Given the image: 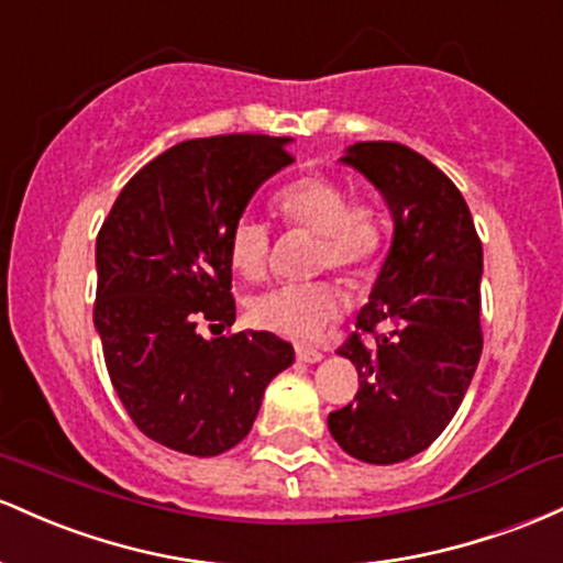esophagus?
I'll return each mask as SVG.
<instances>
[{"mask_svg": "<svg viewBox=\"0 0 563 563\" xmlns=\"http://www.w3.org/2000/svg\"><path fill=\"white\" fill-rule=\"evenodd\" d=\"M295 353H298V362H306V364H316L324 358V353L316 351V349H308V345H298V351Z\"/></svg>", "mask_w": 563, "mask_h": 563, "instance_id": "obj_1", "label": "esophagus"}]
</instances>
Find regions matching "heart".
I'll list each match as a JSON object with an SVG mask.
<instances>
[{
  "label": "heart",
  "instance_id": "1",
  "mask_svg": "<svg viewBox=\"0 0 563 563\" xmlns=\"http://www.w3.org/2000/svg\"><path fill=\"white\" fill-rule=\"evenodd\" d=\"M274 210L289 229L316 233V268L362 274L383 255L388 223L383 207L369 197L349 199V188L330 175H306L282 188ZM271 229L255 214H242L231 225L229 257L236 274L255 279L268 265ZM343 289L334 279L276 284L255 295L250 319L261 330L287 340H316L343 313Z\"/></svg>",
  "mask_w": 563,
  "mask_h": 563
}]
</instances>
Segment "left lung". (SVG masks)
<instances>
[{"instance_id":"obj_1","label":"left lung","mask_w":563,"mask_h":563,"mask_svg":"<svg viewBox=\"0 0 563 563\" xmlns=\"http://www.w3.org/2000/svg\"><path fill=\"white\" fill-rule=\"evenodd\" d=\"M343 162L380 188L396 229L356 332L338 349L358 390L327 426L351 457L394 465L439 439L473 380L484 252L463 194L418 151L366 141Z\"/></svg>"}]
</instances>
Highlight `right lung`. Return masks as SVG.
<instances>
[{
    "instance_id": "right-lung-1",
    "label": "right lung",
    "mask_w": 563,
    "mask_h": 563,
    "mask_svg": "<svg viewBox=\"0 0 563 563\" xmlns=\"http://www.w3.org/2000/svg\"><path fill=\"white\" fill-rule=\"evenodd\" d=\"M289 137L183 141L130 178L98 231L95 330L119 401L148 439L212 457L250 433L265 385L295 362L271 332H231L229 233ZM229 329L205 341L198 327Z\"/></svg>"
}]
</instances>
